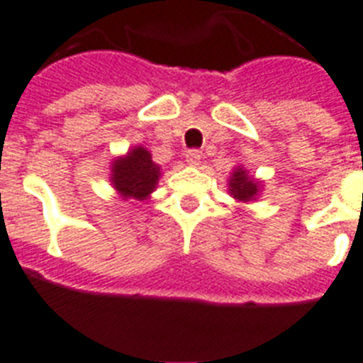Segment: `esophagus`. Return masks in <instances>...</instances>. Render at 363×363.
I'll use <instances>...</instances> for the list:
<instances>
[{"label":"esophagus","mask_w":363,"mask_h":363,"mask_svg":"<svg viewBox=\"0 0 363 363\" xmlns=\"http://www.w3.org/2000/svg\"><path fill=\"white\" fill-rule=\"evenodd\" d=\"M186 162L190 166H197L199 162H201V152L196 151V149H191V151L186 152Z\"/></svg>","instance_id":"esophagus-1"}]
</instances>
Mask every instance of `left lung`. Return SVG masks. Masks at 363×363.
Returning <instances> with one entry per match:
<instances>
[{
	"instance_id": "left-lung-1",
	"label": "left lung",
	"mask_w": 363,
	"mask_h": 363,
	"mask_svg": "<svg viewBox=\"0 0 363 363\" xmlns=\"http://www.w3.org/2000/svg\"><path fill=\"white\" fill-rule=\"evenodd\" d=\"M259 190H261V182H257L253 177H250L244 167H235V172L229 177V194L237 201H253L259 196Z\"/></svg>"
}]
</instances>
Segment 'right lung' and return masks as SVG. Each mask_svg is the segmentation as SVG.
<instances>
[{
	"label": "right lung",
	"instance_id": "right-lung-1",
	"mask_svg": "<svg viewBox=\"0 0 363 363\" xmlns=\"http://www.w3.org/2000/svg\"><path fill=\"white\" fill-rule=\"evenodd\" d=\"M160 166L152 162L145 147H134L111 164V184L125 199L143 201L158 184Z\"/></svg>",
	"mask_w": 363,
	"mask_h": 363
}]
</instances>
